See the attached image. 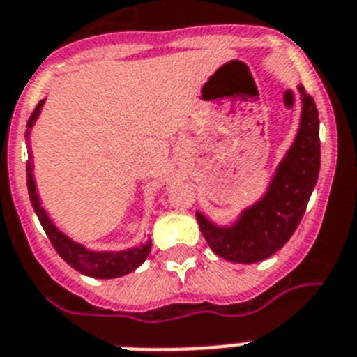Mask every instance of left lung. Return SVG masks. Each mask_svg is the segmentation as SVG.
Segmentation results:
<instances>
[{"label": "left lung", "instance_id": "1", "mask_svg": "<svg viewBox=\"0 0 357 357\" xmlns=\"http://www.w3.org/2000/svg\"><path fill=\"white\" fill-rule=\"evenodd\" d=\"M302 116L293 144L275 169L268 188L238 212L230 225H217L196 210L204 241L215 255L253 264L277 253L294 234L320 174V120L311 95L298 86Z\"/></svg>", "mask_w": 357, "mask_h": 357}]
</instances>
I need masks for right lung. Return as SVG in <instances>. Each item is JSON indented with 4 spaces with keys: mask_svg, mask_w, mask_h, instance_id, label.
<instances>
[{
    "mask_svg": "<svg viewBox=\"0 0 357 357\" xmlns=\"http://www.w3.org/2000/svg\"><path fill=\"white\" fill-rule=\"evenodd\" d=\"M46 100V98H45ZM45 100L37 104L36 111L30 116L29 123H26V145H29V165H26V185H29L30 203L33 206V212L39 217L43 228H45L46 235H48L50 243L54 244L57 253L63 257L64 262L77 269L82 275H88L93 278H116L123 277L127 273L135 271L138 266L145 262V259L151 253V238H147L145 243L136 244V246L126 248V250H89L84 244L77 243L70 235L64 234L48 215L41 204V197L37 192L36 179H33V156L30 153V132L32 127L36 126L39 114H41Z\"/></svg>",
    "mask_w": 357,
    "mask_h": 357,
    "instance_id": "right-lung-1",
    "label": "right lung"
}]
</instances>
